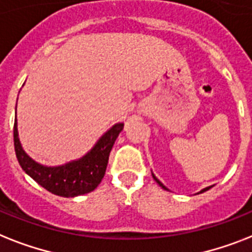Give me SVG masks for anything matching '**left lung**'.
<instances>
[{
	"label": "left lung",
	"instance_id": "1",
	"mask_svg": "<svg viewBox=\"0 0 252 252\" xmlns=\"http://www.w3.org/2000/svg\"><path fill=\"white\" fill-rule=\"evenodd\" d=\"M153 177H154V180H155V181H157V183H158V185L160 186L161 189H164V190H168V189H167V188H165L164 185H163V184L160 183V181H159L158 179H157V177H155V175H154V173H153ZM212 186H214V185H212ZM212 186H207V188H204V189H202V190H200V191H199V193H198V194H200V193H204V191H207L208 189H211Z\"/></svg>",
	"mask_w": 252,
	"mask_h": 252
}]
</instances>
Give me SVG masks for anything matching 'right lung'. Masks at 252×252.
<instances>
[{
  "label": "right lung",
  "instance_id": "right-lung-1",
  "mask_svg": "<svg viewBox=\"0 0 252 252\" xmlns=\"http://www.w3.org/2000/svg\"><path fill=\"white\" fill-rule=\"evenodd\" d=\"M124 123H116L106 130L91 150L81 158L62 165H44L24 151L18 133V122L14 123V146L20 167L27 175L50 193L73 198L93 191L101 184L106 172L108 157Z\"/></svg>",
  "mask_w": 252,
  "mask_h": 252
}]
</instances>
